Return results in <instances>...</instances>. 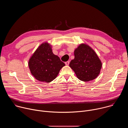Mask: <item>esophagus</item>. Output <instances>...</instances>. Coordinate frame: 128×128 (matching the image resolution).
I'll list each match as a JSON object with an SVG mask.
<instances>
[{"label": "esophagus", "mask_w": 128, "mask_h": 128, "mask_svg": "<svg viewBox=\"0 0 128 128\" xmlns=\"http://www.w3.org/2000/svg\"><path fill=\"white\" fill-rule=\"evenodd\" d=\"M65 63L66 65L68 66V65H69V61H67V62H66Z\"/></svg>", "instance_id": "34e87169"}]
</instances>
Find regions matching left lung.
<instances>
[{
  "label": "left lung",
  "mask_w": 128,
  "mask_h": 128,
  "mask_svg": "<svg viewBox=\"0 0 128 128\" xmlns=\"http://www.w3.org/2000/svg\"><path fill=\"white\" fill-rule=\"evenodd\" d=\"M74 59L69 66L80 80L88 82L95 79L99 74L102 63L95 52L89 46L80 44L74 52Z\"/></svg>",
  "instance_id": "obj_1"
}]
</instances>
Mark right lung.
<instances>
[{"mask_svg": "<svg viewBox=\"0 0 128 128\" xmlns=\"http://www.w3.org/2000/svg\"><path fill=\"white\" fill-rule=\"evenodd\" d=\"M65 65L59 57L53 54L52 46L47 42L38 46L28 62L29 69L35 78L46 82L55 79Z\"/></svg>", "mask_w": 128, "mask_h": 128, "instance_id": "right-lung-1", "label": "right lung"}]
</instances>
